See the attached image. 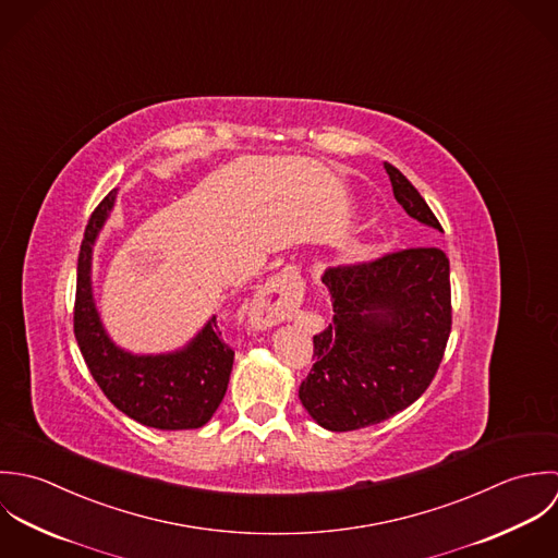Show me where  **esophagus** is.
I'll list each match as a JSON object with an SVG mask.
<instances>
[{"label": "esophagus", "mask_w": 558, "mask_h": 558, "mask_svg": "<svg viewBox=\"0 0 558 558\" xmlns=\"http://www.w3.org/2000/svg\"><path fill=\"white\" fill-rule=\"evenodd\" d=\"M302 302V282L293 274H280L269 280L258 298L254 300V311L263 324H278L287 308Z\"/></svg>", "instance_id": "obj_1"}]
</instances>
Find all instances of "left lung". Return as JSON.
<instances>
[{
  "instance_id": "8db88e82",
  "label": "left lung",
  "mask_w": 558,
  "mask_h": 558,
  "mask_svg": "<svg viewBox=\"0 0 558 558\" xmlns=\"http://www.w3.org/2000/svg\"><path fill=\"white\" fill-rule=\"evenodd\" d=\"M384 168L405 214L442 232L405 174ZM324 282L335 317L313 336L300 401L324 429L355 432L412 405L436 377L452 324L450 265L440 247H408L336 267Z\"/></svg>"
}]
</instances>
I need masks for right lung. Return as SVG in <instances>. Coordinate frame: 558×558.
<instances>
[{"label": "right lung", "instance_id": "add662e5", "mask_svg": "<svg viewBox=\"0 0 558 558\" xmlns=\"http://www.w3.org/2000/svg\"><path fill=\"white\" fill-rule=\"evenodd\" d=\"M116 190L93 211L77 258L73 330L80 351L106 397L129 418L166 432L198 429L222 403L234 351L223 342L218 319L183 351L133 355L106 335L90 289L93 245L113 207Z\"/></svg>", "mask_w": 558, "mask_h": 558}]
</instances>
